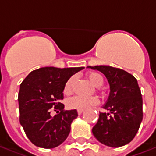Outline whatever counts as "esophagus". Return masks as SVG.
<instances>
[{
  "label": "esophagus",
  "mask_w": 156,
  "mask_h": 156,
  "mask_svg": "<svg viewBox=\"0 0 156 156\" xmlns=\"http://www.w3.org/2000/svg\"><path fill=\"white\" fill-rule=\"evenodd\" d=\"M83 110H78V115H81V114H83Z\"/></svg>",
  "instance_id": "34e87169"
}]
</instances>
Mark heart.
I'll use <instances>...</instances> for the list:
<instances>
[{
    "label": "heart",
    "mask_w": 156,
    "mask_h": 156,
    "mask_svg": "<svg viewBox=\"0 0 156 156\" xmlns=\"http://www.w3.org/2000/svg\"><path fill=\"white\" fill-rule=\"evenodd\" d=\"M88 78L90 80L95 87H100L104 83V78L101 75L96 72H90L88 73ZM75 81V77H71L65 83L63 93L64 94H71L73 88V83ZM98 98L96 97H83L76 95L69 98L66 102L67 107L70 109H78V110H84L95 106L98 104Z\"/></svg>",
    "instance_id": "heart-1"
}]
</instances>
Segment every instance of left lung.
I'll use <instances>...</instances> for the list:
<instances>
[{
	"label": "left lung",
	"mask_w": 156,
	"mask_h": 156,
	"mask_svg": "<svg viewBox=\"0 0 156 156\" xmlns=\"http://www.w3.org/2000/svg\"><path fill=\"white\" fill-rule=\"evenodd\" d=\"M88 68L103 73L110 88L104 105L109 113H99L93 134L100 143L109 147L129 144L137 134L143 119V100L137 79L128 72L110 66Z\"/></svg>",
	"instance_id": "1"
}]
</instances>
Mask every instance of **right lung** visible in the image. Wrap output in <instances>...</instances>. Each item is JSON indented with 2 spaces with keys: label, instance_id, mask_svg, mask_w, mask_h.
<instances>
[{
  "label": "right lung",
  "instance_id": "right-lung-1",
  "mask_svg": "<svg viewBox=\"0 0 156 156\" xmlns=\"http://www.w3.org/2000/svg\"><path fill=\"white\" fill-rule=\"evenodd\" d=\"M83 67L58 68L45 67L31 72L20 85L18 94L20 124L36 146L51 149L67 139L71 124L78 117L76 109L64 110L63 88L72 76ZM60 111L55 116L51 112Z\"/></svg>",
  "mask_w": 156,
  "mask_h": 156
}]
</instances>
